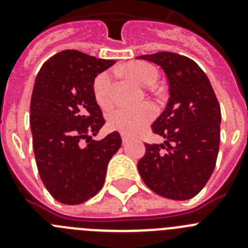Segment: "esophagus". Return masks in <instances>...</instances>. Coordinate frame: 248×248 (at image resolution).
Listing matches in <instances>:
<instances>
[{
	"instance_id": "esophagus-1",
	"label": "esophagus",
	"mask_w": 248,
	"mask_h": 248,
	"mask_svg": "<svg viewBox=\"0 0 248 248\" xmlns=\"http://www.w3.org/2000/svg\"><path fill=\"white\" fill-rule=\"evenodd\" d=\"M122 140H123V143L126 144L129 141V137H126V135H122Z\"/></svg>"
}]
</instances>
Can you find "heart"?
<instances>
[{"label": "heart", "mask_w": 248, "mask_h": 248, "mask_svg": "<svg viewBox=\"0 0 248 248\" xmlns=\"http://www.w3.org/2000/svg\"><path fill=\"white\" fill-rule=\"evenodd\" d=\"M124 73L143 87L154 84L157 79V72L154 67L143 62H134L124 68ZM111 76L109 72H103L95 78L93 84L94 98L100 108L107 109L111 104L110 97ZM155 109L150 104H143L134 109L117 108L108 115V126L111 130L122 134L134 135L154 118Z\"/></svg>", "instance_id": "heart-1"}]
</instances>
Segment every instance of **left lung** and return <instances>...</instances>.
Instances as JSON below:
<instances>
[{
	"mask_svg": "<svg viewBox=\"0 0 248 248\" xmlns=\"http://www.w3.org/2000/svg\"><path fill=\"white\" fill-rule=\"evenodd\" d=\"M161 67L169 83L165 110L153 123L164 143L145 144L138 170L149 189L171 200L202 190L220 146L221 109L209 78L192 59L171 52L139 56Z\"/></svg>",
	"mask_w": 248,
	"mask_h": 248,
	"instance_id": "1",
	"label": "left lung"
}]
</instances>
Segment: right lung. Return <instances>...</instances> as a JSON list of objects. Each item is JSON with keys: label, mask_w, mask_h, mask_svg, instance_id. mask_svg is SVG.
Segmentation results:
<instances>
[{"label": "right lung", "mask_w": 248, "mask_h": 248, "mask_svg": "<svg viewBox=\"0 0 248 248\" xmlns=\"http://www.w3.org/2000/svg\"><path fill=\"white\" fill-rule=\"evenodd\" d=\"M114 63L65 49L37 74L30 117L37 168L46 189L65 205L82 203L99 192L109 160L122 146L118 131L92 139L104 125L94 80Z\"/></svg>", "instance_id": "obj_1"}]
</instances>
